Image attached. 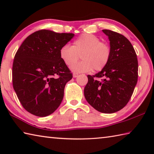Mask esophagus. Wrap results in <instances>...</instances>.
<instances>
[{
	"label": "esophagus",
	"instance_id": "34e87169",
	"mask_svg": "<svg viewBox=\"0 0 154 154\" xmlns=\"http://www.w3.org/2000/svg\"><path fill=\"white\" fill-rule=\"evenodd\" d=\"M78 75H78L77 73H76V72H74L73 75H72V76H73V77L75 78V77H77Z\"/></svg>",
	"mask_w": 154,
	"mask_h": 154
}]
</instances>
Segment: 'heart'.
Returning <instances> with one entry per match:
<instances>
[{
	"label": "heart",
	"instance_id": "b5f03b06",
	"mask_svg": "<svg viewBox=\"0 0 154 154\" xmlns=\"http://www.w3.org/2000/svg\"><path fill=\"white\" fill-rule=\"evenodd\" d=\"M81 56L82 60L74 65ZM111 49L109 44L101 42L100 38L91 34H83L75 40L72 46L64 45L60 49V56L64 63L71 66L75 72L100 71L109 63Z\"/></svg>",
	"mask_w": 154,
	"mask_h": 154
}]
</instances>
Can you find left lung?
<instances>
[{"instance_id":"8db88e82","label":"left lung","mask_w":154,"mask_h":154,"mask_svg":"<svg viewBox=\"0 0 154 154\" xmlns=\"http://www.w3.org/2000/svg\"><path fill=\"white\" fill-rule=\"evenodd\" d=\"M103 32L110 41L111 58L102 71L88 75L84 96L96 110L113 113L123 109L131 98L138 80V60L133 46L124 35L110 30Z\"/></svg>"}]
</instances>
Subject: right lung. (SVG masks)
<instances>
[{"label":"right lung","instance_id":"add662e5","mask_svg":"<svg viewBox=\"0 0 154 154\" xmlns=\"http://www.w3.org/2000/svg\"><path fill=\"white\" fill-rule=\"evenodd\" d=\"M72 33L40 30L24 41L15 54L13 86L23 107L31 114L45 117L62 103L66 83L72 74L60 56V49Z\"/></svg>","mask_w":154,"mask_h":154}]
</instances>
